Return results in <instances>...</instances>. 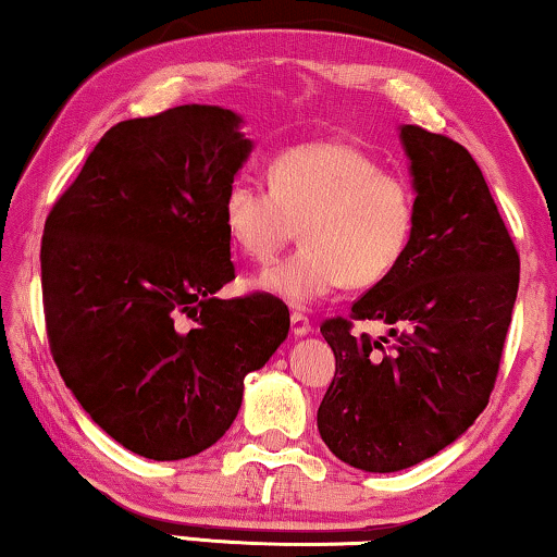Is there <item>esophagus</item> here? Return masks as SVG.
<instances>
[{"label":"esophagus","mask_w":557,"mask_h":557,"mask_svg":"<svg viewBox=\"0 0 557 557\" xmlns=\"http://www.w3.org/2000/svg\"><path fill=\"white\" fill-rule=\"evenodd\" d=\"M292 332L296 334V337H304V334H309L311 332L309 317H304L301 311H294V314H292Z\"/></svg>","instance_id":"esophagus-1"}]
</instances>
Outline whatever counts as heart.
<instances>
[{"label": "heart", "mask_w": 557, "mask_h": 557, "mask_svg": "<svg viewBox=\"0 0 557 557\" xmlns=\"http://www.w3.org/2000/svg\"><path fill=\"white\" fill-rule=\"evenodd\" d=\"M269 185L246 177L223 197L227 238L256 263H271L296 235L304 246L253 281L292 307L342 286L368 288L391 276L416 231V195L347 141L299 144L269 164Z\"/></svg>", "instance_id": "b5f03b06"}]
</instances>
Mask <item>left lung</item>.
<instances>
[{
    "instance_id": "obj_1",
    "label": "left lung",
    "mask_w": 557,
    "mask_h": 557,
    "mask_svg": "<svg viewBox=\"0 0 557 557\" xmlns=\"http://www.w3.org/2000/svg\"><path fill=\"white\" fill-rule=\"evenodd\" d=\"M416 189V231L391 276L352 304L391 337L322 334L334 370L317 413L330 451L362 471H400L454 444L490 403L520 286V256L484 174L461 144L400 126Z\"/></svg>"
}]
</instances>
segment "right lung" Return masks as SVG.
<instances>
[{
	"mask_svg": "<svg viewBox=\"0 0 557 557\" xmlns=\"http://www.w3.org/2000/svg\"><path fill=\"white\" fill-rule=\"evenodd\" d=\"M240 124L197 103L121 121L45 220L52 360L113 441L154 461L215 444L288 334L276 296H218L235 278L223 197L253 149Z\"/></svg>",
	"mask_w": 557,
	"mask_h": 557,
	"instance_id": "right-lung-1",
	"label": "right lung"
}]
</instances>
